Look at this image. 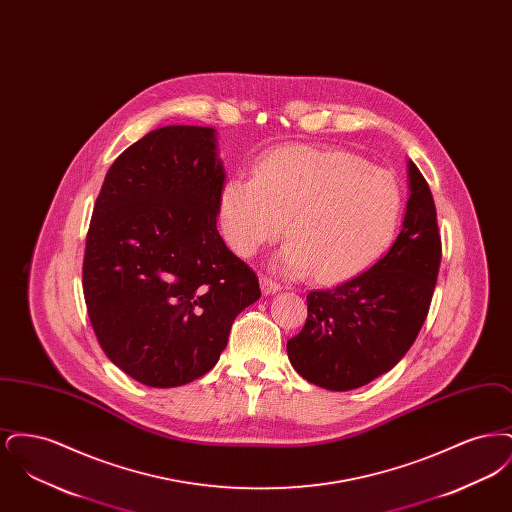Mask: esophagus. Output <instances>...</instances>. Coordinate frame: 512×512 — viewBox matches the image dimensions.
I'll use <instances>...</instances> for the list:
<instances>
[{
    "mask_svg": "<svg viewBox=\"0 0 512 512\" xmlns=\"http://www.w3.org/2000/svg\"><path fill=\"white\" fill-rule=\"evenodd\" d=\"M261 290H263V293H265V295L280 292V284H278V282H274L272 278H267V276H261Z\"/></svg>",
    "mask_w": 512,
    "mask_h": 512,
    "instance_id": "esophagus-1",
    "label": "esophagus"
}]
</instances>
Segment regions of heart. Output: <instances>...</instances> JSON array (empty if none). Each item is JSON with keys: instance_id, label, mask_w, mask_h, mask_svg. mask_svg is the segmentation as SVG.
I'll list each match as a JSON object with an SVG mask.
<instances>
[{"instance_id": "obj_1", "label": "heart", "mask_w": 512, "mask_h": 512, "mask_svg": "<svg viewBox=\"0 0 512 512\" xmlns=\"http://www.w3.org/2000/svg\"><path fill=\"white\" fill-rule=\"evenodd\" d=\"M403 203L399 180L363 157L345 149L290 146L268 153L253 178L226 182L220 224L228 244L253 255L288 222L292 240L280 253L282 268L340 284L390 249Z\"/></svg>"}]
</instances>
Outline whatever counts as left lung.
<instances>
[{
    "instance_id": "obj_1",
    "label": "left lung",
    "mask_w": 512,
    "mask_h": 512,
    "mask_svg": "<svg viewBox=\"0 0 512 512\" xmlns=\"http://www.w3.org/2000/svg\"><path fill=\"white\" fill-rule=\"evenodd\" d=\"M407 213L390 251L372 267L307 295V320L288 341L297 374L324 390L361 388L411 349L432 303L441 238L428 182L409 161Z\"/></svg>"
}]
</instances>
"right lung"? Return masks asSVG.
<instances>
[{"instance_id":"obj_1","label":"right lung","mask_w":512,"mask_h":512,"mask_svg":"<svg viewBox=\"0 0 512 512\" xmlns=\"http://www.w3.org/2000/svg\"><path fill=\"white\" fill-rule=\"evenodd\" d=\"M224 167L215 128L165 126L105 174L86 236L82 288L99 345L151 388L217 365L257 274L220 238Z\"/></svg>"}]
</instances>
